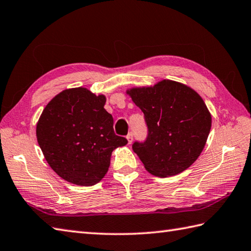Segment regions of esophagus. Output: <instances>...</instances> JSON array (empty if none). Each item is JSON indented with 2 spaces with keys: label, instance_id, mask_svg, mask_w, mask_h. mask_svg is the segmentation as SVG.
<instances>
[{
  "label": "esophagus",
  "instance_id": "1",
  "mask_svg": "<svg viewBox=\"0 0 251 251\" xmlns=\"http://www.w3.org/2000/svg\"><path fill=\"white\" fill-rule=\"evenodd\" d=\"M126 140H127V143H129V144H131L132 141H133V133L132 132H130L129 134L126 135Z\"/></svg>",
  "mask_w": 251,
  "mask_h": 251
}]
</instances>
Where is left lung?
I'll use <instances>...</instances> for the list:
<instances>
[{"instance_id": "1", "label": "left lung", "mask_w": 251, "mask_h": 251, "mask_svg": "<svg viewBox=\"0 0 251 251\" xmlns=\"http://www.w3.org/2000/svg\"><path fill=\"white\" fill-rule=\"evenodd\" d=\"M126 93L144 114L148 134L133 151L146 170L166 177L186 170L201 154L211 129V115L196 91L172 80Z\"/></svg>"}]
</instances>
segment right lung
Wrapping results in <instances>:
<instances>
[{
	"label": "right lung",
	"mask_w": 251,
	"mask_h": 251,
	"mask_svg": "<svg viewBox=\"0 0 251 251\" xmlns=\"http://www.w3.org/2000/svg\"><path fill=\"white\" fill-rule=\"evenodd\" d=\"M106 97L85 88L56 95L37 124V140L50 167L75 185L91 186L108 171L111 152L125 146L114 132V119L104 108Z\"/></svg>",
	"instance_id": "right-lung-1"
}]
</instances>
